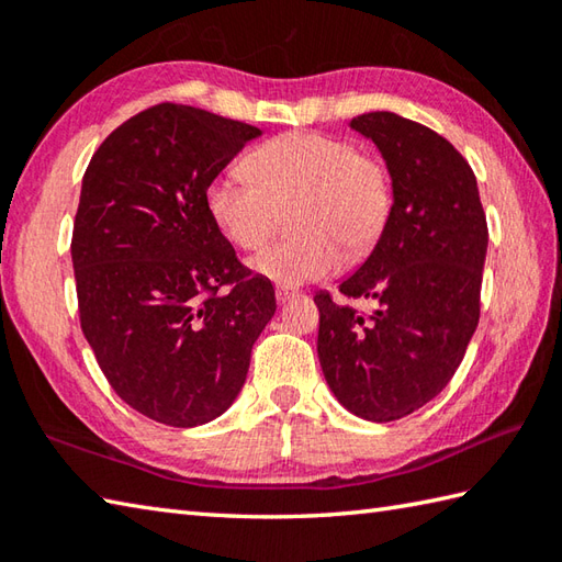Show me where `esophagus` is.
<instances>
[{
    "instance_id": "34e87169",
    "label": "esophagus",
    "mask_w": 562,
    "mask_h": 562,
    "mask_svg": "<svg viewBox=\"0 0 562 562\" xmlns=\"http://www.w3.org/2000/svg\"><path fill=\"white\" fill-rule=\"evenodd\" d=\"M274 296H278V304H284V302L294 300L296 292L290 290V288H278V290H274Z\"/></svg>"
}]
</instances>
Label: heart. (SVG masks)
<instances>
[{
	"label": "heart",
	"mask_w": 562,
	"mask_h": 562,
	"mask_svg": "<svg viewBox=\"0 0 562 562\" xmlns=\"http://www.w3.org/2000/svg\"><path fill=\"white\" fill-rule=\"evenodd\" d=\"M248 176L226 171L207 186L212 222L236 248L270 241L280 214L290 212V241L250 260L258 278L278 288L324 280L342 266V250L364 256L379 241L391 214V181L379 159L350 142L284 133L246 159Z\"/></svg>",
	"instance_id": "1"
}]
</instances>
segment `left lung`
<instances>
[{
    "label": "left lung",
    "mask_w": 562,
    "mask_h": 562,
    "mask_svg": "<svg viewBox=\"0 0 562 562\" xmlns=\"http://www.w3.org/2000/svg\"><path fill=\"white\" fill-rule=\"evenodd\" d=\"M350 130L372 139L393 205L372 254L338 284L372 314L316 294L318 362L342 408L391 423L449 384L479 326L487 224L469 161L408 117L374 111Z\"/></svg>",
    "instance_id": "obj_1"
}]
</instances>
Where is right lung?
Wrapping results in <instances>:
<instances>
[{
  "instance_id": "add662e5",
  "label": "right lung",
  "mask_w": 562,
  "mask_h": 562,
  "mask_svg": "<svg viewBox=\"0 0 562 562\" xmlns=\"http://www.w3.org/2000/svg\"><path fill=\"white\" fill-rule=\"evenodd\" d=\"M260 135L161 103L113 130L83 173L71 236L81 330L117 396L157 423L195 427L229 408L278 308L205 202Z\"/></svg>"
}]
</instances>
